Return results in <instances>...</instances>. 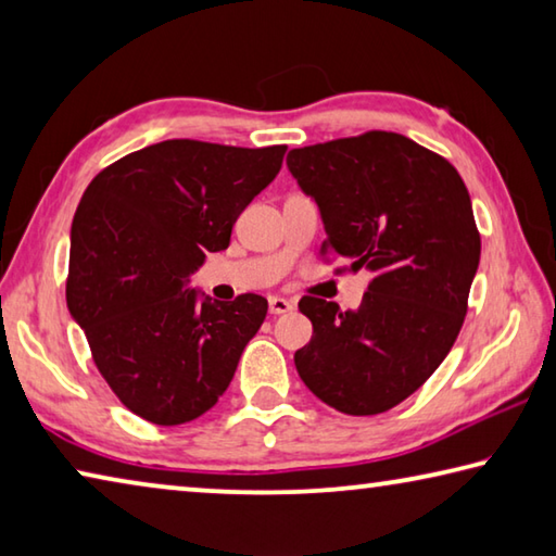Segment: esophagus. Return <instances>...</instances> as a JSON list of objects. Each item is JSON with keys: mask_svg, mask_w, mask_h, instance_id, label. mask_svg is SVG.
Returning a JSON list of instances; mask_svg holds the SVG:
<instances>
[{"mask_svg": "<svg viewBox=\"0 0 556 556\" xmlns=\"http://www.w3.org/2000/svg\"><path fill=\"white\" fill-rule=\"evenodd\" d=\"M291 308H294V304H291L289 299H281V296H271L269 299V314H275V316L289 314Z\"/></svg>", "mask_w": 556, "mask_h": 556, "instance_id": "34e87169", "label": "esophagus"}]
</instances>
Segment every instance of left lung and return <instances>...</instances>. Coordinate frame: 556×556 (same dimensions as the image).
Masks as SVG:
<instances>
[{"instance_id":"8db88e82","label":"left lung","mask_w":556,"mask_h":556,"mask_svg":"<svg viewBox=\"0 0 556 556\" xmlns=\"http://www.w3.org/2000/svg\"><path fill=\"white\" fill-rule=\"evenodd\" d=\"M304 193L321 208V255L372 279L357 312L304 296L314 336L294 353L318 400L353 417L388 412L434 372L456 343L481 260L464 178L444 156L397 131L291 149Z\"/></svg>"}]
</instances>
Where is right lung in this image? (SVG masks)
Instances as JSON below:
<instances>
[{
	"label": "right lung",
	"mask_w": 556,
	"mask_h": 556,
	"mask_svg": "<svg viewBox=\"0 0 556 556\" xmlns=\"http://www.w3.org/2000/svg\"><path fill=\"white\" fill-rule=\"evenodd\" d=\"M285 144L244 149L166 139L102 168L71 228L65 301L92 363L129 412L159 427L208 412L267 316V299L199 304L188 277L285 162Z\"/></svg>",
	"instance_id": "right-lung-1"
}]
</instances>
